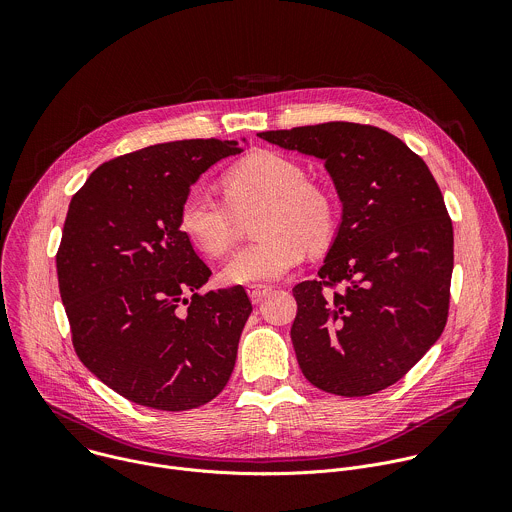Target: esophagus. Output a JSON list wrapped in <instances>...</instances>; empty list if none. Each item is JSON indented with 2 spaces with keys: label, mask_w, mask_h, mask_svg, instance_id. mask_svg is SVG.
<instances>
[{
  "label": "esophagus",
  "mask_w": 512,
  "mask_h": 512,
  "mask_svg": "<svg viewBox=\"0 0 512 512\" xmlns=\"http://www.w3.org/2000/svg\"><path fill=\"white\" fill-rule=\"evenodd\" d=\"M271 289H273V287L267 285V283H253V285L247 287V294H249V298H251L253 304H259V302L269 294Z\"/></svg>",
  "instance_id": "obj_1"
}]
</instances>
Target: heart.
Segmentation results:
<instances>
[{"instance_id":"1","label":"heart","mask_w":512,"mask_h":512,"mask_svg":"<svg viewBox=\"0 0 512 512\" xmlns=\"http://www.w3.org/2000/svg\"><path fill=\"white\" fill-rule=\"evenodd\" d=\"M225 198L192 186L178 208L182 235L202 253L221 257L235 245L241 216L253 210V243L239 249L221 269L229 285L273 281L298 267L306 249H326L338 229V198L306 168L277 152H257L223 178Z\"/></svg>"}]
</instances>
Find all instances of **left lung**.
Masks as SVG:
<instances>
[{
  "mask_svg": "<svg viewBox=\"0 0 512 512\" xmlns=\"http://www.w3.org/2000/svg\"><path fill=\"white\" fill-rule=\"evenodd\" d=\"M259 137L322 158L342 200L318 279L294 287L300 369L326 393H379L448 322L454 229L442 190L415 152L375 125L332 121Z\"/></svg>",
  "mask_w": 512,
  "mask_h": 512,
  "instance_id": "1",
  "label": "left lung"
}]
</instances>
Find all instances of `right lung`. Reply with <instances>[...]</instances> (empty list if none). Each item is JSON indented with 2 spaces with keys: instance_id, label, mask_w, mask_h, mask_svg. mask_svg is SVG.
I'll list each match as a JSON object with an SVG mask.
<instances>
[{
  "instance_id": "add662e5",
  "label": "right lung",
  "mask_w": 512,
  "mask_h": 512,
  "mask_svg": "<svg viewBox=\"0 0 512 512\" xmlns=\"http://www.w3.org/2000/svg\"><path fill=\"white\" fill-rule=\"evenodd\" d=\"M237 141L184 139L101 164L72 196L56 253L72 346L121 397L188 411L225 389L253 312L237 285L200 291L210 267L178 227L188 188Z\"/></svg>"
}]
</instances>
